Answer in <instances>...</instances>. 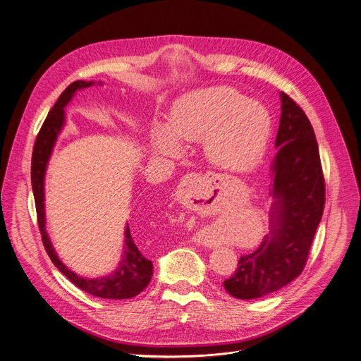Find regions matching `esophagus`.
I'll return each mask as SVG.
<instances>
[{
	"label": "esophagus",
	"mask_w": 361,
	"mask_h": 361,
	"mask_svg": "<svg viewBox=\"0 0 361 361\" xmlns=\"http://www.w3.org/2000/svg\"><path fill=\"white\" fill-rule=\"evenodd\" d=\"M194 177H197V174H188L184 180H183V184H181V188H183V191H187V188H188V184H190V180H192Z\"/></svg>",
	"instance_id": "34e87169"
}]
</instances>
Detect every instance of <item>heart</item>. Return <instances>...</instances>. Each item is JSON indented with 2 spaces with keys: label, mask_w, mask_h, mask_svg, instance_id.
Segmentation results:
<instances>
[{
  "label": "heart",
  "mask_w": 361,
  "mask_h": 361,
  "mask_svg": "<svg viewBox=\"0 0 361 361\" xmlns=\"http://www.w3.org/2000/svg\"><path fill=\"white\" fill-rule=\"evenodd\" d=\"M271 134L268 109L249 101L239 90L216 86L194 90L174 105L169 128L152 133L157 152L177 157L181 142H202L214 166L232 170H250L259 162Z\"/></svg>",
  "instance_id": "b5f03b06"
}]
</instances>
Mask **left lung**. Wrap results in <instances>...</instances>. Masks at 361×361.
I'll return each mask as SVG.
<instances>
[{"label":"left lung","instance_id":"obj_1","mask_svg":"<svg viewBox=\"0 0 361 361\" xmlns=\"http://www.w3.org/2000/svg\"><path fill=\"white\" fill-rule=\"evenodd\" d=\"M281 104L278 152L271 166V232L223 282L238 300L265 297L301 275L324 212L325 184L312 125L283 92Z\"/></svg>","mask_w":361,"mask_h":361}]
</instances>
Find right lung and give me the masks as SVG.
<instances>
[{"instance_id": "add662e5", "label": "right lung", "mask_w": 361, "mask_h": 361, "mask_svg": "<svg viewBox=\"0 0 361 361\" xmlns=\"http://www.w3.org/2000/svg\"><path fill=\"white\" fill-rule=\"evenodd\" d=\"M94 85V82H85L76 80L71 83L63 93L59 96L57 102L49 112L46 121L42 125L40 133L36 138L35 148H32L31 157V185L32 192H35V202L37 210V221L39 228L42 233L43 245L46 247L47 255L50 256L51 262L56 268L64 275L68 276L72 283H75L82 290L93 295L97 298L105 300H129L137 297L140 292H142L151 281L152 276V262L147 259L140 247L137 246L133 235L129 232V226L126 224L125 228V239H123V252L122 259L119 262L118 268L101 278H83L75 272H72L63 262L59 259L49 235L46 232V213H44V176L47 162L53 152L54 144L57 137L64 125V106H66L75 93L80 89H86ZM101 85V83H97Z\"/></svg>"}]
</instances>
